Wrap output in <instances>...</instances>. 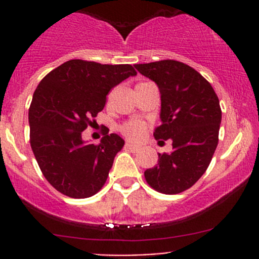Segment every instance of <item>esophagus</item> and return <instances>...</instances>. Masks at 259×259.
<instances>
[{
  "mask_svg": "<svg viewBox=\"0 0 259 259\" xmlns=\"http://www.w3.org/2000/svg\"><path fill=\"white\" fill-rule=\"evenodd\" d=\"M125 146H126V149H130L132 151H138L140 149L139 145H135V144H133V143H126Z\"/></svg>",
  "mask_w": 259,
  "mask_h": 259,
  "instance_id": "34e87169",
  "label": "esophagus"
}]
</instances>
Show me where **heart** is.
Instances as JSON below:
<instances>
[{
    "label": "heart",
    "instance_id": "1",
    "mask_svg": "<svg viewBox=\"0 0 259 259\" xmlns=\"http://www.w3.org/2000/svg\"><path fill=\"white\" fill-rule=\"evenodd\" d=\"M146 125L142 120H130L120 126V132L125 138L130 140H139L142 139L143 135L145 134Z\"/></svg>",
    "mask_w": 259,
    "mask_h": 259
}]
</instances>
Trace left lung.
I'll return each instance as SVG.
<instances>
[{
  "label": "left lung",
  "instance_id": "8db88e82",
  "mask_svg": "<svg viewBox=\"0 0 259 259\" xmlns=\"http://www.w3.org/2000/svg\"><path fill=\"white\" fill-rule=\"evenodd\" d=\"M135 69L160 90L161 125L154 138L173 142V151L159 154L156 166L144 171L145 180L156 192L178 194L193 187L209 166L219 140V99L197 70L180 61L160 60L137 64Z\"/></svg>",
  "mask_w": 259,
  "mask_h": 259
}]
</instances>
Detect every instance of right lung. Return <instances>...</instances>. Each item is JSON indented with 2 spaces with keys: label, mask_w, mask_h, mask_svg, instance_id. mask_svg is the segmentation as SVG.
Here are the masks:
<instances>
[{
  "label": "right lung",
  "mask_w": 259,
  "mask_h": 259,
  "mask_svg": "<svg viewBox=\"0 0 259 259\" xmlns=\"http://www.w3.org/2000/svg\"><path fill=\"white\" fill-rule=\"evenodd\" d=\"M137 75L132 65L70 60L50 71L36 88L28 110L30 144L46 180L75 199L93 197L105 184L124 146L106 133L100 144H85L83 130L96 121L110 90Z\"/></svg>",
  "instance_id": "add662e5"
}]
</instances>
